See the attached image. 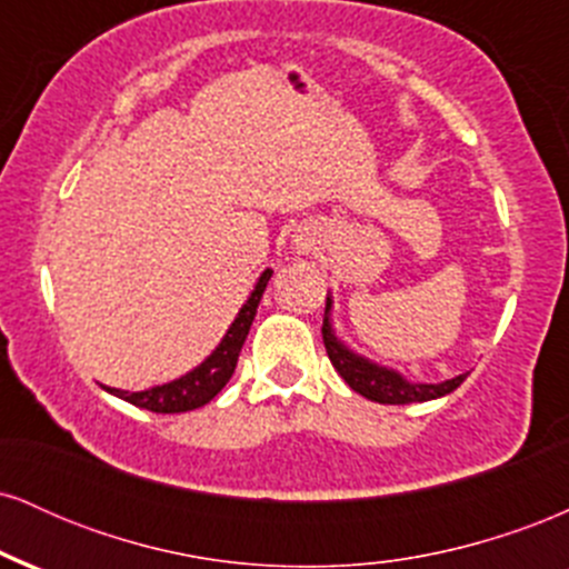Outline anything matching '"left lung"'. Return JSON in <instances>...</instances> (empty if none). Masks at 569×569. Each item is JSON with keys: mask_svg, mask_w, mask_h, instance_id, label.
Masks as SVG:
<instances>
[{"mask_svg": "<svg viewBox=\"0 0 569 569\" xmlns=\"http://www.w3.org/2000/svg\"><path fill=\"white\" fill-rule=\"evenodd\" d=\"M329 312H331V299L326 297V316H323L321 335H323L326 352H329V361L335 363L339 377H342V380L348 382L356 393L369 398V401H377V403L430 401V398H441V396L452 393V390L460 388L462 380L468 377V371H466V375H457V377H452V380L439 382V385L403 380L398 371L377 367V363L367 361V358L356 356L348 345L339 342L335 329H331Z\"/></svg>", "mask_w": 569, "mask_h": 569, "instance_id": "left-lung-1", "label": "left lung"}]
</instances>
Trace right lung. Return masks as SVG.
<instances>
[{
  "mask_svg": "<svg viewBox=\"0 0 569 569\" xmlns=\"http://www.w3.org/2000/svg\"><path fill=\"white\" fill-rule=\"evenodd\" d=\"M272 278V270H264L262 278L253 286L248 302L240 307L238 318H234L230 329H227L224 339L219 342V348L200 363L198 369L187 371L179 380L158 385V388L141 390V393H128V390L107 388L109 393H114L122 401L133 403V407L158 411V415H179V411H192L206 407L213 396L230 382L234 375V367H238L240 348H243L248 329H251L253 316H257V307L262 302V293L267 289V280Z\"/></svg>",
  "mask_w": 569,
  "mask_h": 569,
  "instance_id": "1",
  "label": "right lung"
}]
</instances>
